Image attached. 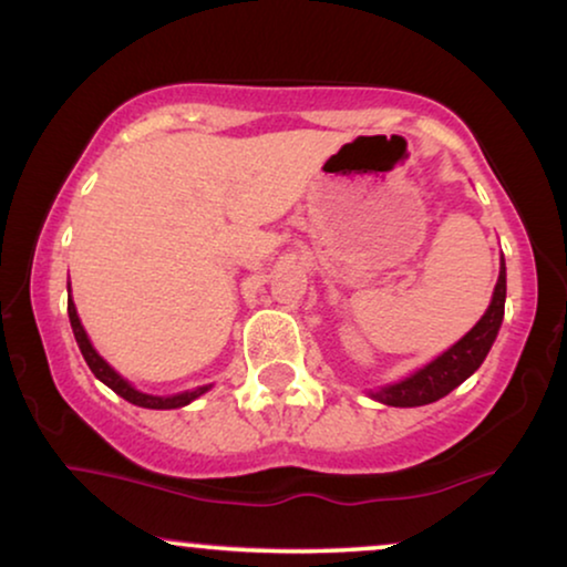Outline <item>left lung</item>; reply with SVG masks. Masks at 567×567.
I'll return each mask as SVG.
<instances>
[{
    "instance_id": "left-lung-1",
    "label": "left lung",
    "mask_w": 567,
    "mask_h": 567,
    "mask_svg": "<svg viewBox=\"0 0 567 567\" xmlns=\"http://www.w3.org/2000/svg\"><path fill=\"white\" fill-rule=\"evenodd\" d=\"M503 307H506V262L501 258V274L498 284H495L491 307L485 309V315L480 317L475 328H472L462 340H456V343L449 348V351L441 353L439 359L425 363L423 369L400 379V382L379 386V390L371 392V398L392 408H417L446 398V394L456 390L464 379L475 374L480 363L485 361V355L491 351L495 336H498L501 330Z\"/></svg>"
}]
</instances>
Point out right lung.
Returning <instances> with one entry per match:
<instances>
[{
    "mask_svg": "<svg viewBox=\"0 0 567 567\" xmlns=\"http://www.w3.org/2000/svg\"><path fill=\"white\" fill-rule=\"evenodd\" d=\"M66 312H69V322H72L76 346H80V351L84 355V361H87V367L92 369V374H95L105 386H111L115 394H121L123 400H128L131 405L150 408V410H175V408H185L188 402H193L196 398H200L204 392L212 390V384H206V386H196V390H188V392H181V394H169V398H159V394H146V392L134 390V386H131L126 379H123L118 371H115L111 363H107L103 355L95 351V348H92L87 332H84L82 322H80V315H76V307L72 301V289H69Z\"/></svg>",
    "mask_w": 567,
    "mask_h": 567,
    "instance_id": "right-lung-1",
    "label": "right lung"
}]
</instances>
